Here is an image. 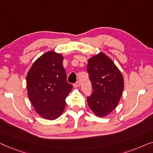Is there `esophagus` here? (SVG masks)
Segmentation results:
<instances>
[{
    "label": "esophagus",
    "mask_w": 153,
    "mask_h": 153,
    "mask_svg": "<svg viewBox=\"0 0 153 153\" xmlns=\"http://www.w3.org/2000/svg\"><path fill=\"white\" fill-rule=\"evenodd\" d=\"M79 81H77V82H76V83H75V84H74V87H76V88H77V87H79Z\"/></svg>",
    "instance_id": "obj_1"
}]
</instances>
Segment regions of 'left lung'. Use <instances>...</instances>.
I'll return each instance as SVG.
<instances>
[{"instance_id": "8db88e82", "label": "left lung", "mask_w": 153, "mask_h": 153, "mask_svg": "<svg viewBox=\"0 0 153 153\" xmlns=\"http://www.w3.org/2000/svg\"><path fill=\"white\" fill-rule=\"evenodd\" d=\"M87 71L93 92L87 97L90 109L99 117H104L114 110L124 88L121 73L105 53H100L89 59Z\"/></svg>"}]
</instances>
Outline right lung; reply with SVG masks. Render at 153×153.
I'll return each mask as SVG.
<instances>
[{"mask_svg":"<svg viewBox=\"0 0 153 153\" xmlns=\"http://www.w3.org/2000/svg\"><path fill=\"white\" fill-rule=\"evenodd\" d=\"M63 55L48 51L32 65L26 76L28 98L42 118L55 120L65 109L66 98L73 89L67 82Z\"/></svg>","mask_w":153,"mask_h":153,"instance_id":"add662e5","label":"right lung"}]
</instances>
